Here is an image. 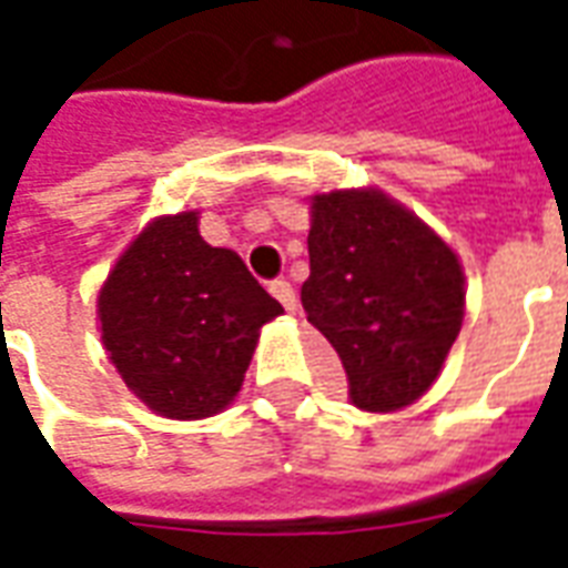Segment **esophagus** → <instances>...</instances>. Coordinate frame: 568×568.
<instances>
[{"label":"esophagus","mask_w":568,"mask_h":568,"mask_svg":"<svg viewBox=\"0 0 568 568\" xmlns=\"http://www.w3.org/2000/svg\"><path fill=\"white\" fill-rule=\"evenodd\" d=\"M271 295L280 301L285 307V313H295L297 310V297H295V288L285 283V280H273L271 283Z\"/></svg>","instance_id":"obj_1"}]
</instances>
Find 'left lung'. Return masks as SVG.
Masks as SVG:
<instances>
[{
	"instance_id": "obj_1",
	"label": "left lung",
	"mask_w": 568,
	"mask_h": 568,
	"mask_svg": "<svg viewBox=\"0 0 568 568\" xmlns=\"http://www.w3.org/2000/svg\"><path fill=\"white\" fill-rule=\"evenodd\" d=\"M301 304L344 362L362 410H398L438 377L463 328L453 248L381 191L313 197Z\"/></svg>"
}]
</instances>
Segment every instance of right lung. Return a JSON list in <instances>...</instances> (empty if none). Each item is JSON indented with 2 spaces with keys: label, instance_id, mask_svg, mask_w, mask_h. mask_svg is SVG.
<instances>
[{
  "label": "right lung",
  "instance_id": "obj_1",
  "mask_svg": "<svg viewBox=\"0 0 568 568\" xmlns=\"http://www.w3.org/2000/svg\"><path fill=\"white\" fill-rule=\"evenodd\" d=\"M283 307L231 248L210 246L197 212L151 222L100 292L103 344L142 402L170 419L219 414L243 386L258 328Z\"/></svg>",
  "mask_w": 568,
  "mask_h": 568
}]
</instances>
